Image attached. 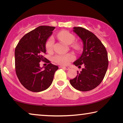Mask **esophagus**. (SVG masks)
Here are the masks:
<instances>
[{
    "label": "esophagus",
    "mask_w": 123,
    "mask_h": 123,
    "mask_svg": "<svg viewBox=\"0 0 123 123\" xmlns=\"http://www.w3.org/2000/svg\"><path fill=\"white\" fill-rule=\"evenodd\" d=\"M59 68H63V69H66V70H69L70 68L69 67H63V66H60Z\"/></svg>",
    "instance_id": "34e87169"
}]
</instances>
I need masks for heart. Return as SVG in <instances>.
<instances>
[{
  "mask_svg": "<svg viewBox=\"0 0 123 123\" xmlns=\"http://www.w3.org/2000/svg\"><path fill=\"white\" fill-rule=\"evenodd\" d=\"M57 37L60 40L63 41L67 44H70L73 42L75 39V37L71 33L66 30H63L60 31L57 35ZM54 44V38L52 37H50L45 42V49L46 50L50 53L53 49ZM74 49L79 50L80 49V45L78 43H74L72 46ZM74 59V56L72 54H68L66 55H56L53 57V61L59 64L62 66L68 65Z\"/></svg>",
  "mask_w": 123,
  "mask_h": 123,
  "instance_id": "obj_1",
  "label": "heart"
}]
</instances>
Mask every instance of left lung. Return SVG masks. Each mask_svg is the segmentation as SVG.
Returning <instances> with one entry per match:
<instances>
[{
    "label": "left lung",
    "mask_w": 123,
    "mask_h": 123,
    "mask_svg": "<svg viewBox=\"0 0 123 123\" xmlns=\"http://www.w3.org/2000/svg\"><path fill=\"white\" fill-rule=\"evenodd\" d=\"M73 31L81 39L84 44L82 54L74 62L78 66H84L82 71L70 83L77 90L86 92L94 89L103 80L106 73L109 60L105 47L95 35L81 27H74Z\"/></svg>",
    "instance_id": "left-lung-1"
}]
</instances>
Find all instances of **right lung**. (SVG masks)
<instances>
[{
	"label": "right lung",
	"instance_id": "1",
	"mask_svg": "<svg viewBox=\"0 0 123 123\" xmlns=\"http://www.w3.org/2000/svg\"><path fill=\"white\" fill-rule=\"evenodd\" d=\"M55 28L50 26L37 27L25 35L16 47L17 76L21 84L29 91L39 92L47 89L52 84L55 73L59 69L57 66L44 57L46 54L45 42ZM41 61L49 63L44 70L39 66Z\"/></svg>",
	"mask_w": 123,
	"mask_h": 123
}]
</instances>
